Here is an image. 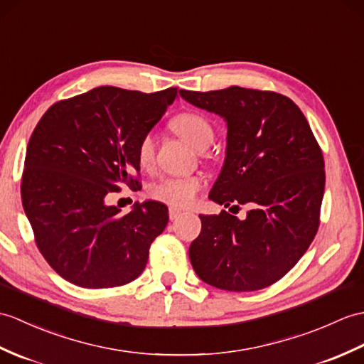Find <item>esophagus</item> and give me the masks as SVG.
I'll use <instances>...</instances> for the list:
<instances>
[{"label": "esophagus", "mask_w": 364, "mask_h": 364, "mask_svg": "<svg viewBox=\"0 0 364 364\" xmlns=\"http://www.w3.org/2000/svg\"><path fill=\"white\" fill-rule=\"evenodd\" d=\"M183 215V213L180 209H176V208H168V217H171V220L173 222V220H178V218Z\"/></svg>", "instance_id": "1"}]
</instances>
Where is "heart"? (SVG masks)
I'll use <instances>...</instances> for the list:
<instances>
[{
    "mask_svg": "<svg viewBox=\"0 0 364 364\" xmlns=\"http://www.w3.org/2000/svg\"><path fill=\"white\" fill-rule=\"evenodd\" d=\"M172 130L189 142L193 149L200 150L203 155H209L206 149L215 139L214 125L205 114L196 112H184L176 114L171 121ZM136 156L141 167L149 168L155 163V138L151 133H146L139 139ZM203 186L198 176H164L149 188V196L159 203L172 208H186L196 200Z\"/></svg>",
    "mask_w": 364,
    "mask_h": 364,
    "instance_id": "obj_1",
    "label": "heart"
}]
</instances>
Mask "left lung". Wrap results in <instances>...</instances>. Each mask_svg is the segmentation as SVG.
<instances>
[{
    "mask_svg": "<svg viewBox=\"0 0 364 364\" xmlns=\"http://www.w3.org/2000/svg\"><path fill=\"white\" fill-rule=\"evenodd\" d=\"M180 95L228 125L225 166L209 198L251 208L245 220L226 210L200 215L191 264L220 290L265 289L298 264L318 232L323 151L299 107L279 92L230 87Z\"/></svg>",
    "mask_w": 364,
    "mask_h": 364,
    "instance_id": "8db88e82",
    "label": "left lung"
}]
</instances>
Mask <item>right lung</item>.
<instances>
[{"label": "right lung", "mask_w": 364, "mask_h": 364, "mask_svg": "<svg viewBox=\"0 0 364 364\" xmlns=\"http://www.w3.org/2000/svg\"><path fill=\"white\" fill-rule=\"evenodd\" d=\"M176 95V87L150 95L97 87L50 105L33 129L21 201L41 256L68 282L109 289L146 268L167 208L146 201L121 214L105 197L121 184L138 188V142Z\"/></svg>", "instance_id": "obj_1"}]
</instances>
